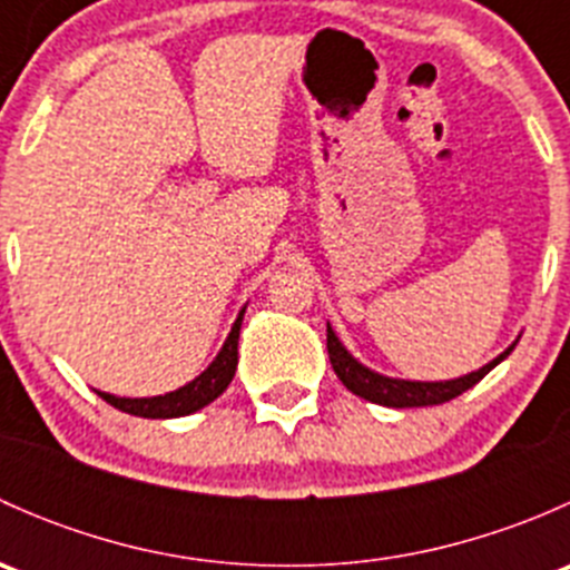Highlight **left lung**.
<instances>
[{
  "instance_id": "1",
  "label": "left lung",
  "mask_w": 570,
  "mask_h": 570,
  "mask_svg": "<svg viewBox=\"0 0 570 570\" xmlns=\"http://www.w3.org/2000/svg\"><path fill=\"white\" fill-rule=\"evenodd\" d=\"M513 347L515 342L510 344L502 355H497L491 364H485L476 372H469V375L463 377H455V381H435V383L400 381V377H386L381 375V372H372L370 366L355 361L353 355L347 353V347L338 342L333 327L327 325V355H331L333 372H336L338 381H342L353 394L386 407H424V405H441V402L455 400L458 394L469 392L471 386H476V383H480L493 366L502 364V361L513 353Z\"/></svg>"
}]
</instances>
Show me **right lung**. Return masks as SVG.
<instances>
[{"instance_id":"obj_1","label":"right lung","mask_w":570,"mask_h":570,"mask_svg":"<svg viewBox=\"0 0 570 570\" xmlns=\"http://www.w3.org/2000/svg\"><path fill=\"white\" fill-rule=\"evenodd\" d=\"M243 317L245 308L239 312L237 322L232 325V333H228L226 344L220 347L217 358L200 372L195 381H189L187 386L176 389L170 394H159V396H115L107 392H96L101 400H107L109 405L118 407V411L131 413V416H142V419H176V416H189V413L200 411L204 405H209L212 400H217L232 383L234 372H237V344H239V327H243Z\"/></svg>"}]
</instances>
